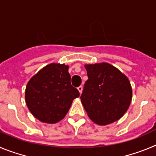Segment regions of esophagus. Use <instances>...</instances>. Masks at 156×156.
Wrapping results in <instances>:
<instances>
[{
	"mask_svg": "<svg viewBox=\"0 0 156 156\" xmlns=\"http://www.w3.org/2000/svg\"><path fill=\"white\" fill-rule=\"evenodd\" d=\"M82 89H83V88H82V86H81V85H80L79 87H78V90L79 91L80 94H81V92H82Z\"/></svg>",
	"mask_w": 156,
	"mask_h": 156,
	"instance_id": "34e87169",
	"label": "esophagus"
}]
</instances>
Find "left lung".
<instances>
[{
    "instance_id": "obj_1",
    "label": "left lung",
    "mask_w": 156,
    "mask_h": 156,
    "mask_svg": "<svg viewBox=\"0 0 156 156\" xmlns=\"http://www.w3.org/2000/svg\"><path fill=\"white\" fill-rule=\"evenodd\" d=\"M88 80L81 95L88 117L99 125L120 119L132 99V88L125 75L108 63L85 64Z\"/></svg>"
}]
</instances>
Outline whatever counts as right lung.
<instances>
[{"label":"right lung","mask_w":156,"mask_h":156,"mask_svg":"<svg viewBox=\"0 0 156 156\" xmlns=\"http://www.w3.org/2000/svg\"><path fill=\"white\" fill-rule=\"evenodd\" d=\"M68 65L45 66L26 85L25 98L31 113L41 122L55 123L64 118L72 101L80 95L71 84Z\"/></svg>","instance_id":"1"}]
</instances>
